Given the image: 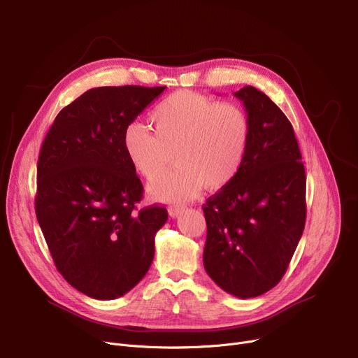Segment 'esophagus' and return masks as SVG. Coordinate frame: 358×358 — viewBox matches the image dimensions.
Segmentation results:
<instances>
[{
  "label": "esophagus",
  "mask_w": 358,
  "mask_h": 358,
  "mask_svg": "<svg viewBox=\"0 0 358 358\" xmlns=\"http://www.w3.org/2000/svg\"><path fill=\"white\" fill-rule=\"evenodd\" d=\"M184 210H185L184 206H174V207H170V208H169V213H170L171 217H178Z\"/></svg>",
  "instance_id": "34e87169"
}]
</instances>
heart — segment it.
<instances>
[{
	"label": "heart",
	"mask_w": 358,
	"mask_h": 358,
	"mask_svg": "<svg viewBox=\"0 0 358 358\" xmlns=\"http://www.w3.org/2000/svg\"><path fill=\"white\" fill-rule=\"evenodd\" d=\"M154 131L139 121L122 136L132 169L151 180L171 162L179 165L152 180L148 193L157 201L194 199L200 189L226 185L241 170L250 139V117L236 102H219L192 90H178L151 112Z\"/></svg>",
	"instance_id": "heart-1"
}]
</instances>
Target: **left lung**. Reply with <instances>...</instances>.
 I'll return each mask as SVG.
<instances>
[{"mask_svg": "<svg viewBox=\"0 0 358 358\" xmlns=\"http://www.w3.org/2000/svg\"><path fill=\"white\" fill-rule=\"evenodd\" d=\"M234 96L250 117L249 147L241 170L203 206V264L223 291L248 299L272 289L288 269L305 227L306 177L285 113L253 86Z\"/></svg>", "mask_w": 358, "mask_h": 358, "instance_id": "1", "label": "left lung"}]
</instances>
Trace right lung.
Segmentation results:
<instances>
[{"label": "right lung", "instance_id": "add662e5", "mask_svg": "<svg viewBox=\"0 0 358 358\" xmlns=\"http://www.w3.org/2000/svg\"><path fill=\"white\" fill-rule=\"evenodd\" d=\"M164 89H89L43 141L36 216L57 271L90 298H119L145 276L169 219L158 206L135 211L144 188L122 144L127 125Z\"/></svg>", "mask_w": 358, "mask_h": 358}]
</instances>
